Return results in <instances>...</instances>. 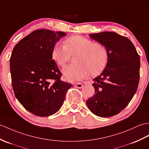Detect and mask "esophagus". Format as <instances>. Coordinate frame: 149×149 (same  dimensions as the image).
Masks as SVG:
<instances>
[{
  "label": "esophagus",
  "instance_id": "esophagus-1",
  "mask_svg": "<svg viewBox=\"0 0 149 149\" xmlns=\"http://www.w3.org/2000/svg\"><path fill=\"white\" fill-rule=\"evenodd\" d=\"M75 86L77 88H79V89H81V88H83V84H81V83H77V84H75Z\"/></svg>",
  "mask_w": 149,
  "mask_h": 149
}]
</instances>
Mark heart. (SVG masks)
<instances>
[{"mask_svg":"<svg viewBox=\"0 0 149 149\" xmlns=\"http://www.w3.org/2000/svg\"><path fill=\"white\" fill-rule=\"evenodd\" d=\"M64 46L55 43L51 51V56L56 64L63 67L74 54V63L65 67L62 72L65 78L70 82L82 80L95 76L105 70L109 62V54L104 44L94 42L81 36H72L64 40Z\"/></svg>","mask_w":149,"mask_h":149,"instance_id":"b5f03b06","label":"heart"}]
</instances>
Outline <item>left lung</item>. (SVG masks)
<instances>
[{
	"label": "left lung",
	"instance_id": "left-lung-1",
	"mask_svg": "<svg viewBox=\"0 0 149 149\" xmlns=\"http://www.w3.org/2000/svg\"><path fill=\"white\" fill-rule=\"evenodd\" d=\"M102 43L109 54L105 70L93 81L95 93L86 103L95 115H117L128 105L137 90L140 79V56L131 41L112 32L89 34Z\"/></svg>",
	"mask_w": 149,
	"mask_h": 149
}]
</instances>
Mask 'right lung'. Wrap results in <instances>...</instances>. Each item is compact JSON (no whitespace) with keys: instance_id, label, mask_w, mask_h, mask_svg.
Returning <instances> with one entry per match:
<instances>
[{"instance_id":"obj_1","label":"right lung","mask_w":149,"mask_h":149,"mask_svg":"<svg viewBox=\"0 0 149 149\" xmlns=\"http://www.w3.org/2000/svg\"><path fill=\"white\" fill-rule=\"evenodd\" d=\"M67 33L49 30L33 31L16 44L10 58L12 86L16 98L34 115L47 117L60 109L72 84L52 60L53 46Z\"/></svg>"}]
</instances>
